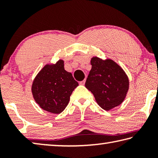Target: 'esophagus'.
<instances>
[{
    "mask_svg": "<svg viewBox=\"0 0 158 158\" xmlns=\"http://www.w3.org/2000/svg\"><path fill=\"white\" fill-rule=\"evenodd\" d=\"M85 80H84V81H80L79 82V84L80 85H84L85 84Z\"/></svg>",
    "mask_w": 158,
    "mask_h": 158,
    "instance_id": "obj_1",
    "label": "esophagus"
}]
</instances>
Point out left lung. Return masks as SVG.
<instances>
[{
	"label": "left lung",
	"mask_w": 158,
	"mask_h": 158,
	"mask_svg": "<svg viewBox=\"0 0 158 158\" xmlns=\"http://www.w3.org/2000/svg\"><path fill=\"white\" fill-rule=\"evenodd\" d=\"M90 64L92 68L85 86L97 103L106 111L121 105L129 89V80L123 69L111 59L93 57Z\"/></svg>",
	"instance_id": "8db88e82"
}]
</instances>
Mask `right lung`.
Wrapping results in <instances>:
<instances>
[{
	"instance_id": "right-lung-1",
	"label": "right lung",
	"mask_w": 158,
	"mask_h": 158,
	"mask_svg": "<svg viewBox=\"0 0 158 158\" xmlns=\"http://www.w3.org/2000/svg\"><path fill=\"white\" fill-rule=\"evenodd\" d=\"M78 82L64 69V61L47 65L35 78L32 93L36 102L44 110L60 114L68 105L69 98Z\"/></svg>"
}]
</instances>
